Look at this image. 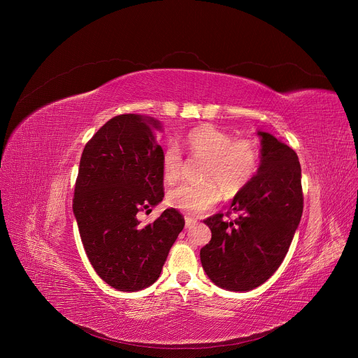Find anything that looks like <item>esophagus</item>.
Returning <instances> with one entry per match:
<instances>
[{
	"instance_id": "1",
	"label": "esophagus",
	"mask_w": 358,
	"mask_h": 358,
	"mask_svg": "<svg viewBox=\"0 0 358 358\" xmlns=\"http://www.w3.org/2000/svg\"><path fill=\"white\" fill-rule=\"evenodd\" d=\"M196 224V220L195 218H191V217H185V228H192L194 225Z\"/></svg>"
}]
</instances>
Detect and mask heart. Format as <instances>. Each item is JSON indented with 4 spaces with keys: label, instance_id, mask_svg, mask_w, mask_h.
Masks as SVG:
<instances>
[{
    "label": "heart",
    "instance_id": "obj_1",
    "mask_svg": "<svg viewBox=\"0 0 358 358\" xmlns=\"http://www.w3.org/2000/svg\"><path fill=\"white\" fill-rule=\"evenodd\" d=\"M184 143L194 157L203 159L198 182H182L167 192L169 206L188 214H202L221 199L241 192L258 174L261 148L250 138H234L215 126L191 130ZM184 167L180 147L170 143L162 155V170L167 182H176ZM223 189L221 190L220 188Z\"/></svg>",
    "mask_w": 358,
    "mask_h": 358
}]
</instances>
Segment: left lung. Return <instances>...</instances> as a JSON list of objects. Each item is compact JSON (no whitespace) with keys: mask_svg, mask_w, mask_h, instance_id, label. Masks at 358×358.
Wrapping results in <instances>:
<instances>
[{"mask_svg":"<svg viewBox=\"0 0 358 358\" xmlns=\"http://www.w3.org/2000/svg\"><path fill=\"white\" fill-rule=\"evenodd\" d=\"M261 136V167L234 196V221L215 214L203 221L211 241L199 252L203 271L220 287L246 292L265 283L283 262L303 213L297 155L275 136Z\"/></svg>","mask_w":358,"mask_h":358,"instance_id":"obj_1","label":"left lung"}]
</instances>
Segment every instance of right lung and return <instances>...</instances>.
I'll return each mask as SVG.
<instances>
[{
	"label": "right lung",
	"mask_w": 358,
	"mask_h": 358,
	"mask_svg": "<svg viewBox=\"0 0 358 358\" xmlns=\"http://www.w3.org/2000/svg\"><path fill=\"white\" fill-rule=\"evenodd\" d=\"M152 130L162 123L119 115L86 143L75 184L73 214L85 252L109 286L136 292L155 283L184 228V217L166 210L141 225L138 213L163 201V148Z\"/></svg>",
	"instance_id": "obj_1"
}]
</instances>
